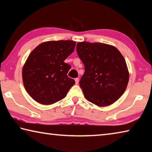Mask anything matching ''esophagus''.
<instances>
[{
    "label": "esophagus",
    "instance_id": "34e87169",
    "mask_svg": "<svg viewBox=\"0 0 152 152\" xmlns=\"http://www.w3.org/2000/svg\"><path fill=\"white\" fill-rule=\"evenodd\" d=\"M75 82H76V84H78V82H79V78H75Z\"/></svg>",
    "mask_w": 152,
    "mask_h": 152
}]
</instances>
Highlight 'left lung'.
Segmentation results:
<instances>
[{
	"label": "left lung",
	"mask_w": 152,
	"mask_h": 152,
	"mask_svg": "<svg viewBox=\"0 0 152 152\" xmlns=\"http://www.w3.org/2000/svg\"><path fill=\"white\" fill-rule=\"evenodd\" d=\"M76 51L84 65L79 84L86 99L99 107L114 103L129 82L127 66L120 51L105 43L87 42L77 43Z\"/></svg>",
	"instance_id": "left-lung-1"
}]
</instances>
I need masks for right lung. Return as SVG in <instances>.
I'll return each instance as SVG.
<instances>
[{
	"instance_id": "right-lung-1",
	"label": "right lung",
	"mask_w": 152,
	"mask_h": 152,
	"mask_svg": "<svg viewBox=\"0 0 152 152\" xmlns=\"http://www.w3.org/2000/svg\"><path fill=\"white\" fill-rule=\"evenodd\" d=\"M76 42L50 41L36 47L23 68V82L35 101L51 104L65 98L75 81L67 75L70 65L64 60L74 51Z\"/></svg>"
}]
</instances>
